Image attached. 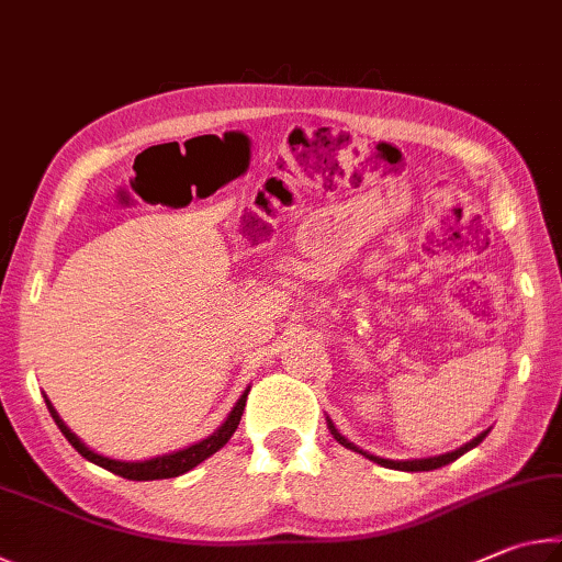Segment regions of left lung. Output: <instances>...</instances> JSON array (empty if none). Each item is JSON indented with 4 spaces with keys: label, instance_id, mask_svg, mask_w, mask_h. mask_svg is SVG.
<instances>
[{
    "label": "left lung",
    "instance_id": "obj_1",
    "mask_svg": "<svg viewBox=\"0 0 562 562\" xmlns=\"http://www.w3.org/2000/svg\"><path fill=\"white\" fill-rule=\"evenodd\" d=\"M327 426H329V434L335 436V441H339L341 446H345V449H351V451H357V453H361V456H367L369 461H374V463H379V465H386V469H394V471H434V469H441V465H446V463H451V461H456L459 459V456H463L465 451H471V449H475V446H479L483 439H486L488 436V431H483V434H479L475 436V439H471L469 443H463L461 449H456V451H451V453H441V456H431V459H412V461H392V459H379V456H374V453H369V451H361L359 446H355L351 441H347L345 436H341L339 431H337V426L331 424V418L327 416Z\"/></svg>",
    "mask_w": 562,
    "mask_h": 562
}]
</instances>
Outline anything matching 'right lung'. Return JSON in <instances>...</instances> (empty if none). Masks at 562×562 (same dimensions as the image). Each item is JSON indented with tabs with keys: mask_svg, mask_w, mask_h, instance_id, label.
Here are the masks:
<instances>
[{
	"mask_svg": "<svg viewBox=\"0 0 562 562\" xmlns=\"http://www.w3.org/2000/svg\"><path fill=\"white\" fill-rule=\"evenodd\" d=\"M247 392L250 389H245L243 396L237 398V404L233 406V412L227 414L225 422L217 426V429L207 436V439L198 441L193 446H188V449H180L173 453H166V456H156V459H148V461H116V459H109V456H101L97 451H91L89 446H83L79 436H76L69 426L61 422V416L56 414V408L52 406L49 398L44 396L46 408H49L52 418L59 426L61 434L66 436V441H69L76 451H79L83 459L101 465V469H106L111 473L121 475V479H128V481H158V479H176V475L186 473L190 469H195L198 463H203L205 459H211L215 451H221L223 446L231 441V436L235 434L237 424H240L243 412H245V402H247Z\"/></svg>",
	"mask_w": 562,
	"mask_h": 562,
	"instance_id": "add662e5",
	"label": "right lung"
}]
</instances>
